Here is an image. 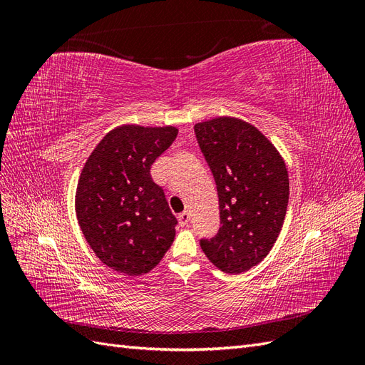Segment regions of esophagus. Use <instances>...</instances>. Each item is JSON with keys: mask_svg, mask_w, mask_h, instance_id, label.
<instances>
[{"mask_svg": "<svg viewBox=\"0 0 365 365\" xmlns=\"http://www.w3.org/2000/svg\"><path fill=\"white\" fill-rule=\"evenodd\" d=\"M189 219H190V216H189V213H187V212H182V213L178 215V220H180V225L181 227L189 224Z\"/></svg>", "mask_w": 365, "mask_h": 365, "instance_id": "esophagus-1", "label": "esophagus"}]
</instances>
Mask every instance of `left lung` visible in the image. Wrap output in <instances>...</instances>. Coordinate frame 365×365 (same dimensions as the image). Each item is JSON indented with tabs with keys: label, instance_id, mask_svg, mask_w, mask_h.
<instances>
[{
	"label": "left lung",
	"instance_id": "1",
	"mask_svg": "<svg viewBox=\"0 0 365 365\" xmlns=\"http://www.w3.org/2000/svg\"><path fill=\"white\" fill-rule=\"evenodd\" d=\"M195 135L213 173L220 228L201 239L215 267L240 274L260 263L277 240L289 201L288 170L259 129L235 117L195 125Z\"/></svg>",
	"mask_w": 365,
	"mask_h": 365
}]
</instances>
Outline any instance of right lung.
Segmentation results:
<instances>
[{"instance_id": "obj_1", "label": "right lung", "mask_w": 365, "mask_h": 365, "mask_svg": "<svg viewBox=\"0 0 365 365\" xmlns=\"http://www.w3.org/2000/svg\"><path fill=\"white\" fill-rule=\"evenodd\" d=\"M176 135L173 126H118L85 163L76 192L77 220L96 256L117 272H149L175 239L178 220L150 168Z\"/></svg>"}]
</instances>
